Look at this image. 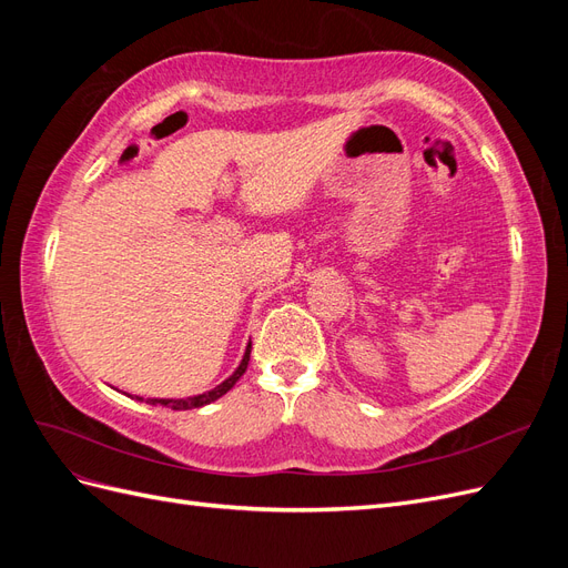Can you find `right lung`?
I'll return each mask as SVG.
<instances>
[{
  "label": "right lung",
  "instance_id": "right-lung-1",
  "mask_svg": "<svg viewBox=\"0 0 568 568\" xmlns=\"http://www.w3.org/2000/svg\"><path fill=\"white\" fill-rule=\"evenodd\" d=\"M248 357H251V343L246 346V353L242 357V363H239V367L232 372V376H227L225 382L217 384L215 388L205 390V393H199V395H189V398H146L149 405H161V407H170V409H194V407H203V405H211L215 403L217 398H222L239 379H242L246 367H248ZM136 400H144L136 395Z\"/></svg>",
  "mask_w": 568,
  "mask_h": 568
}]
</instances>
